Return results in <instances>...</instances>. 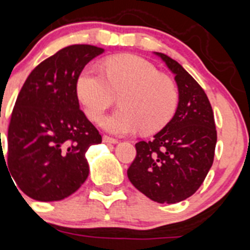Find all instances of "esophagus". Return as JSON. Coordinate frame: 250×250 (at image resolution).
Masks as SVG:
<instances>
[{
    "label": "esophagus",
    "mask_w": 250,
    "mask_h": 250,
    "mask_svg": "<svg viewBox=\"0 0 250 250\" xmlns=\"http://www.w3.org/2000/svg\"><path fill=\"white\" fill-rule=\"evenodd\" d=\"M102 141H104V143H111V144L118 143L117 139L112 138V137H109V136H104L102 137Z\"/></svg>",
    "instance_id": "obj_1"
}]
</instances>
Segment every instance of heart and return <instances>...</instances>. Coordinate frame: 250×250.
<instances>
[{
	"label": "heart",
	"instance_id": "heart-1",
	"mask_svg": "<svg viewBox=\"0 0 250 250\" xmlns=\"http://www.w3.org/2000/svg\"><path fill=\"white\" fill-rule=\"evenodd\" d=\"M104 74L86 65L76 80V95L86 116L100 122L118 97L121 108L104 121L107 130L117 134L155 133L169 125L179 104V88L150 62L137 55H117L104 62Z\"/></svg>",
	"mask_w": 250,
	"mask_h": 250
}]
</instances>
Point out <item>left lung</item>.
Returning <instances> with one entry per match:
<instances>
[{"label": "left lung", "mask_w": 250, "mask_h": 250, "mask_svg": "<svg viewBox=\"0 0 250 250\" xmlns=\"http://www.w3.org/2000/svg\"><path fill=\"white\" fill-rule=\"evenodd\" d=\"M175 74L179 104L167 127L149 142L136 144L128 167L130 183L159 204H176L192 196L211 169L217 142L213 111L204 88L167 55L157 53Z\"/></svg>", "instance_id": "1"}]
</instances>
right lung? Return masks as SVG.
I'll return each instance as SVG.
<instances>
[{
  "mask_svg": "<svg viewBox=\"0 0 250 250\" xmlns=\"http://www.w3.org/2000/svg\"><path fill=\"white\" fill-rule=\"evenodd\" d=\"M102 53V48L88 44L60 49L32 70L18 93L6 160L2 148L0 155L18 188L30 199L59 201L87 179L85 154L102 137L80 109L76 80L85 65Z\"/></svg>",
  "mask_w": 250,
  "mask_h": 250,
  "instance_id": "add662e5",
  "label": "right lung"
}]
</instances>
